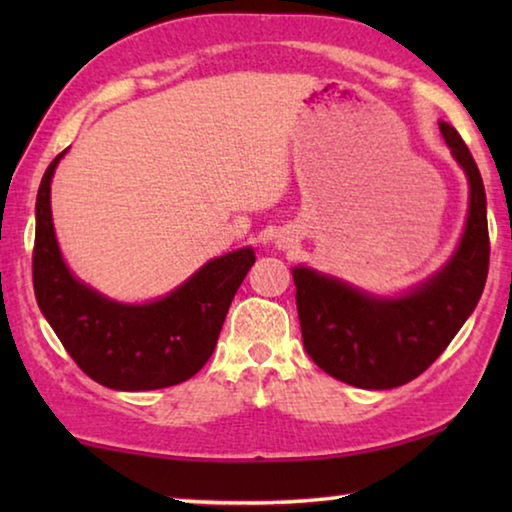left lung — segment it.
Returning <instances> with one entry per match:
<instances>
[{"instance_id":"obj_1","label":"left lung","mask_w":512,"mask_h":512,"mask_svg":"<svg viewBox=\"0 0 512 512\" xmlns=\"http://www.w3.org/2000/svg\"><path fill=\"white\" fill-rule=\"evenodd\" d=\"M440 133L470 180V214L449 264L404 298H372L311 268H293L302 343L318 368L345 384L384 391L422 375L479 302L490 264L485 189L454 126Z\"/></svg>"}]
</instances>
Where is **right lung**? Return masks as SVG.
Masks as SVG:
<instances>
[{
    "mask_svg": "<svg viewBox=\"0 0 512 512\" xmlns=\"http://www.w3.org/2000/svg\"><path fill=\"white\" fill-rule=\"evenodd\" d=\"M63 155L51 160L36 201L33 291L40 311L76 366L101 386L155 391L187 381L212 357L230 302L255 264L253 248L212 259L158 302L103 298L67 271L56 244L49 183Z\"/></svg>",
    "mask_w": 512,
    "mask_h": 512,
    "instance_id": "right-lung-1",
    "label": "right lung"
}]
</instances>
